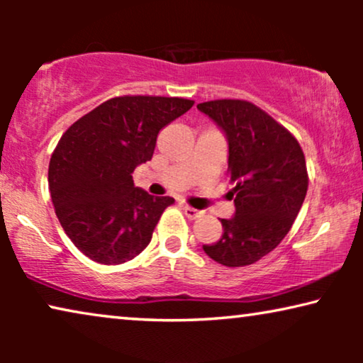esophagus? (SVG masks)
<instances>
[{
	"label": "esophagus",
	"mask_w": 363,
	"mask_h": 363,
	"mask_svg": "<svg viewBox=\"0 0 363 363\" xmlns=\"http://www.w3.org/2000/svg\"><path fill=\"white\" fill-rule=\"evenodd\" d=\"M183 211H185V215H186L188 218H190V220H195V218H198V216L201 215L200 210H196V208L188 206V205L183 206Z\"/></svg>",
	"instance_id": "esophagus-1"
}]
</instances>
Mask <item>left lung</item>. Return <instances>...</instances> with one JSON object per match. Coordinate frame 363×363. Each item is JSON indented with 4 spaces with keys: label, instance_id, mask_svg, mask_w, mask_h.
<instances>
[{
    "label": "left lung",
    "instance_id": "1",
    "mask_svg": "<svg viewBox=\"0 0 363 363\" xmlns=\"http://www.w3.org/2000/svg\"><path fill=\"white\" fill-rule=\"evenodd\" d=\"M228 138V177L236 213L221 220L223 236L203 250L228 267L250 266L289 233L309 177L296 137L252 102L220 99L198 104Z\"/></svg>",
    "mask_w": 363,
    "mask_h": 363
}]
</instances>
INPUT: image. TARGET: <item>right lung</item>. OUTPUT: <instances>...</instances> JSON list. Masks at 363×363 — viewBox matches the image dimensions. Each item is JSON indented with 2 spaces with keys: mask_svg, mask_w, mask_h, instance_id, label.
I'll return each instance as SVG.
<instances>
[{
  "mask_svg": "<svg viewBox=\"0 0 363 363\" xmlns=\"http://www.w3.org/2000/svg\"><path fill=\"white\" fill-rule=\"evenodd\" d=\"M182 97L108 99L64 132L49 162L57 220L79 251L101 264H122L145 250L162 213L175 203L133 185L163 127L193 107Z\"/></svg>",
  "mask_w": 363,
  "mask_h": 363,
  "instance_id": "add662e5",
  "label": "right lung"
}]
</instances>
